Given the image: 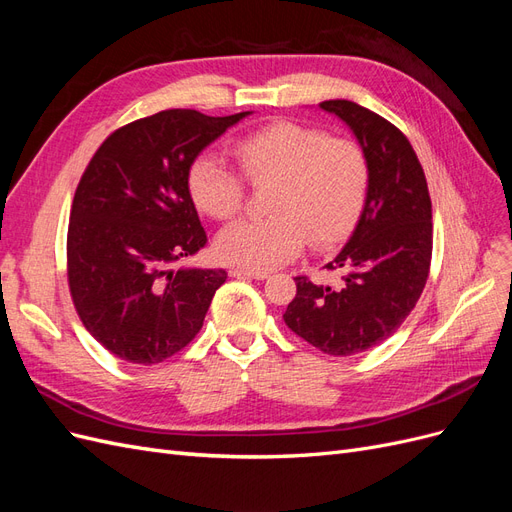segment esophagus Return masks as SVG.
Masks as SVG:
<instances>
[{
	"label": "esophagus",
	"mask_w": 512,
	"mask_h": 512,
	"mask_svg": "<svg viewBox=\"0 0 512 512\" xmlns=\"http://www.w3.org/2000/svg\"><path fill=\"white\" fill-rule=\"evenodd\" d=\"M230 275L237 277V280H267L269 277L267 271H250V269H241V267L230 269Z\"/></svg>",
	"instance_id": "esophagus-1"
}]
</instances>
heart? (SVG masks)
<instances>
[{
	"label": "heart",
	"instance_id": "obj_1",
	"mask_svg": "<svg viewBox=\"0 0 512 512\" xmlns=\"http://www.w3.org/2000/svg\"><path fill=\"white\" fill-rule=\"evenodd\" d=\"M252 185L273 183L269 218L224 228L218 256L250 271H267L299 256L307 239L318 250L344 241L359 222L371 185L367 151L350 138L297 121H273L235 145ZM194 205L213 220H232L245 205V179L205 153L188 170Z\"/></svg>",
	"mask_w": 512,
	"mask_h": 512
}]
</instances>
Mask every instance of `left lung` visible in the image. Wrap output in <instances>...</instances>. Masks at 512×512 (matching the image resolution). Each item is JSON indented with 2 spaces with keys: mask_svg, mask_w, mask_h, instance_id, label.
I'll return each mask as SVG.
<instances>
[{
  "mask_svg": "<svg viewBox=\"0 0 512 512\" xmlns=\"http://www.w3.org/2000/svg\"><path fill=\"white\" fill-rule=\"evenodd\" d=\"M320 108L346 121L371 164L367 203L350 241L327 267L335 286L294 277L297 294L284 322L307 344L331 356L378 346L408 318L427 284L433 224L427 179L397 126L350 100Z\"/></svg>",
  "mask_w": 512,
  "mask_h": 512,
  "instance_id": "8db88e82",
  "label": "left lung"
}]
</instances>
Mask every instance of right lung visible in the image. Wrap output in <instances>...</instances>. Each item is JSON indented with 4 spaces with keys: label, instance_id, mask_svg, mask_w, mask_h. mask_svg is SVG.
Here are the masks:
<instances>
[{
    "label": "right lung",
    "instance_id": "obj_1",
    "mask_svg": "<svg viewBox=\"0 0 512 512\" xmlns=\"http://www.w3.org/2000/svg\"><path fill=\"white\" fill-rule=\"evenodd\" d=\"M247 113L170 108L117 128L76 185L66 269L76 314L117 359L158 365L203 327L224 269H175L207 245L188 190L196 156Z\"/></svg>",
    "mask_w": 512,
    "mask_h": 512
}]
</instances>
